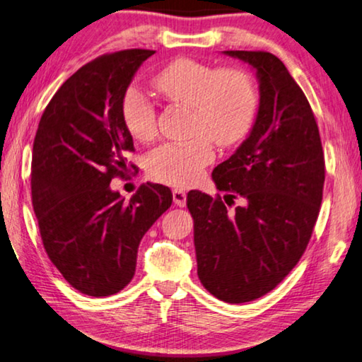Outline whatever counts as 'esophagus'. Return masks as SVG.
I'll return each mask as SVG.
<instances>
[{"instance_id":"34e87169","label":"esophagus","mask_w":362,"mask_h":362,"mask_svg":"<svg viewBox=\"0 0 362 362\" xmlns=\"http://www.w3.org/2000/svg\"><path fill=\"white\" fill-rule=\"evenodd\" d=\"M173 202L177 206H185L186 205V192L182 189H175L173 191Z\"/></svg>"}]
</instances>
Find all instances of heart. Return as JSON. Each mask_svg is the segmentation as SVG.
<instances>
[{"label": "heart", "mask_w": 362, "mask_h": 362, "mask_svg": "<svg viewBox=\"0 0 362 362\" xmlns=\"http://www.w3.org/2000/svg\"><path fill=\"white\" fill-rule=\"evenodd\" d=\"M152 85L171 103L191 109L186 142H168L147 158L153 181L187 187L202 177L215 153L211 143L229 147L252 128L258 109V93L252 76L240 69L181 57L153 76ZM122 118L134 139L151 141L157 132L156 107L138 90H128L122 100Z\"/></svg>", "instance_id": "b5f03b06"}]
</instances>
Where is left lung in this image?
Masks as SVG:
<instances>
[{
  "instance_id": "1",
  "label": "left lung",
  "mask_w": 362,
  "mask_h": 362,
  "mask_svg": "<svg viewBox=\"0 0 362 362\" xmlns=\"http://www.w3.org/2000/svg\"><path fill=\"white\" fill-rule=\"evenodd\" d=\"M252 65L259 107L252 132L213 170L220 195L187 194L194 218L197 274L226 303H247L271 292L298 263L322 202L325 163L321 136L305 93L279 57L264 51H224Z\"/></svg>"
}]
</instances>
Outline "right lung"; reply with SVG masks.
Instances as JSON below:
<instances>
[{
	"label": "right lung",
	"instance_id": "obj_1",
	"mask_svg": "<svg viewBox=\"0 0 362 362\" xmlns=\"http://www.w3.org/2000/svg\"><path fill=\"white\" fill-rule=\"evenodd\" d=\"M153 52L118 51L83 65L46 105L35 136L32 204L41 240L64 279L90 297L132 282L142 235L173 202L167 186L152 182L129 200L110 189L134 151L122 100Z\"/></svg>",
	"mask_w": 362,
	"mask_h": 362
}]
</instances>
